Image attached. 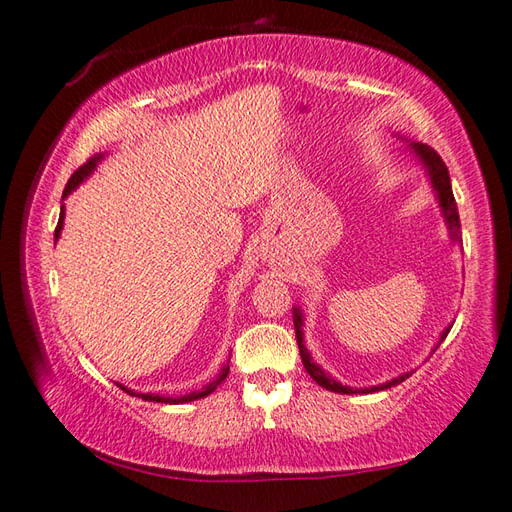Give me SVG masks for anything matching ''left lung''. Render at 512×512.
Returning <instances> with one entry per match:
<instances>
[{
    "label": "left lung",
    "instance_id": "left-lung-1",
    "mask_svg": "<svg viewBox=\"0 0 512 512\" xmlns=\"http://www.w3.org/2000/svg\"><path fill=\"white\" fill-rule=\"evenodd\" d=\"M410 148H412L414 154H417L419 161L425 165L427 176H430V183H432L434 192H436V198H438V205H441V209H443V216H445L447 227H449L451 235H454V240L460 242V235H458V231H460L458 207H456V200H454V192H451V181H449V172H447L445 161H443L441 157H438V152H436L434 148L425 146V144H419V141H412ZM449 329H451V325L441 334V342L447 338ZM294 331H296V342H299V351H301V360H303L305 371L310 373V377L314 379V382H316L318 386H323V388H327V390L340 392V395H355V392H377V390H384V388H390V386H397V384L403 382V379L408 377V373H406V375H399V377H395V379H390V382H386V384L371 386V388H351V386H342L340 382H336V379H331V377L323 371V368H320V366L312 360L310 351L305 349V344H303V314H301L299 307H294ZM441 342H438V344H441Z\"/></svg>",
    "mask_w": 512,
    "mask_h": 512
}]
</instances>
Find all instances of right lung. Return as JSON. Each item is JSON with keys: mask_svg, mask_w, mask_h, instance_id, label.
Segmentation results:
<instances>
[{"mask_svg": "<svg viewBox=\"0 0 512 512\" xmlns=\"http://www.w3.org/2000/svg\"><path fill=\"white\" fill-rule=\"evenodd\" d=\"M102 159V154H95L93 159H89L85 165H80V168L71 174V178L67 181V185H65V192H63V198H67L71 192H74V189L85 181V178L93 172V168H95V163H98ZM63 218H65V207H61V218H58V224H56V231H54V240H58V237H61V231H63ZM227 375H229V364L222 368L220 371V375L213 379L211 384H207L205 388H202L200 392H189V395H183V397H161V395H150V392H133V390H128L126 386H122V384H117L120 386L124 392H128V395H135V397H141L144 401H157V403H187V401H194V399H202V397H207V395H211L213 390H216L224 379H227Z\"/></svg>", "mask_w": 512, "mask_h": 512, "instance_id": "add662e5", "label": "right lung"}]
</instances>
